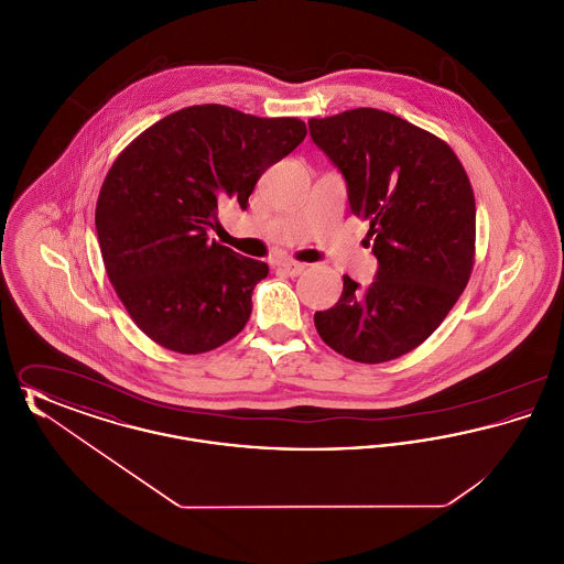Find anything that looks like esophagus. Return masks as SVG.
Wrapping results in <instances>:
<instances>
[{
    "label": "esophagus",
    "mask_w": 564,
    "mask_h": 564,
    "mask_svg": "<svg viewBox=\"0 0 564 564\" xmlns=\"http://www.w3.org/2000/svg\"><path fill=\"white\" fill-rule=\"evenodd\" d=\"M279 269L283 270L285 274H290V276H297V274H302L304 269H306V264H302V262H281L279 264Z\"/></svg>",
    "instance_id": "obj_1"
}]
</instances>
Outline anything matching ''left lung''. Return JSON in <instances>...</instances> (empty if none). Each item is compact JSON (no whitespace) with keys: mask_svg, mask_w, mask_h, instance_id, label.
<instances>
[{"mask_svg":"<svg viewBox=\"0 0 564 564\" xmlns=\"http://www.w3.org/2000/svg\"><path fill=\"white\" fill-rule=\"evenodd\" d=\"M315 145L343 173L350 214L370 221L378 260L361 288L315 313L327 347L361 364L416 349L463 294L476 249V200L451 145L400 116L357 108L311 118Z\"/></svg>","mask_w":564,"mask_h":564,"instance_id":"obj_1","label":"left lung"}]
</instances>
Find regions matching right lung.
Instances as JSON below:
<instances>
[{"instance_id": "right-lung-1", "label": "right lung", "mask_w": 564, "mask_h": 564, "mask_svg": "<svg viewBox=\"0 0 564 564\" xmlns=\"http://www.w3.org/2000/svg\"><path fill=\"white\" fill-rule=\"evenodd\" d=\"M304 137L297 118L192 106L143 131L111 164L95 226L109 281L145 336L196 355L241 332L269 267L207 232L219 207L245 212L262 173Z\"/></svg>"}]
</instances>
